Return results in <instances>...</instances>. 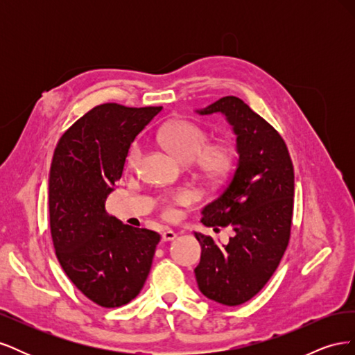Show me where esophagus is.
<instances>
[{"label": "esophagus", "mask_w": 355, "mask_h": 355, "mask_svg": "<svg viewBox=\"0 0 355 355\" xmlns=\"http://www.w3.org/2000/svg\"><path fill=\"white\" fill-rule=\"evenodd\" d=\"M176 239V232L171 231V230H166L161 234V240L163 241H173Z\"/></svg>", "instance_id": "34e87169"}]
</instances>
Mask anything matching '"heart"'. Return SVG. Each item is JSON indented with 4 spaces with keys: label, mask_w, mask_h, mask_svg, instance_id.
<instances>
[{
    "label": "heart",
    "mask_w": 355,
    "mask_h": 355,
    "mask_svg": "<svg viewBox=\"0 0 355 355\" xmlns=\"http://www.w3.org/2000/svg\"><path fill=\"white\" fill-rule=\"evenodd\" d=\"M158 142L163 145L180 163H192L198 176L209 184H222L234 167L235 154L228 142H209V135L196 123L187 120H173L159 128L157 135ZM142 158V146L133 142L125 157L127 168H136ZM192 196L187 191H180L166 200L164 213L171 214L175 204H189Z\"/></svg>",
    "instance_id": "obj_1"
}]
</instances>
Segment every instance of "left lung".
Here are the masks:
<instances>
[{
    "instance_id": "left-lung-1",
    "label": "left lung",
    "mask_w": 355,
    "mask_h": 355,
    "mask_svg": "<svg viewBox=\"0 0 355 355\" xmlns=\"http://www.w3.org/2000/svg\"><path fill=\"white\" fill-rule=\"evenodd\" d=\"M223 114L237 136L239 163L222 194L202 209L206 227H231L234 237L219 245L194 232L201 259L194 270L200 292L214 302L235 306L250 300L272 277L292 230L295 173L286 142L235 96L197 111Z\"/></svg>"
}]
</instances>
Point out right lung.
<instances>
[{"mask_svg":"<svg viewBox=\"0 0 355 355\" xmlns=\"http://www.w3.org/2000/svg\"><path fill=\"white\" fill-rule=\"evenodd\" d=\"M163 108L94 106L62 135L49 178L53 245L83 295L105 308L130 302L151 270L159 234L121 223L105 202L135 137Z\"/></svg>","mask_w":355,"mask_h":355,"instance_id":"1","label":"right lung"}]
</instances>
